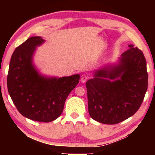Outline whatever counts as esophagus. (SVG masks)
<instances>
[{
	"instance_id": "34e87169",
	"label": "esophagus",
	"mask_w": 155,
	"mask_h": 155,
	"mask_svg": "<svg viewBox=\"0 0 155 155\" xmlns=\"http://www.w3.org/2000/svg\"><path fill=\"white\" fill-rule=\"evenodd\" d=\"M89 79V76L87 75H86V74H82V76H81V82L82 83H84V82H85L87 80Z\"/></svg>"
}]
</instances>
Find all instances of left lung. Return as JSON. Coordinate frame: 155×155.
<instances>
[{
    "label": "left lung",
    "mask_w": 155,
    "mask_h": 155,
    "mask_svg": "<svg viewBox=\"0 0 155 155\" xmlns=\"http://www.w3.org/2000/svg\"><path fill=\"white\" fill-rule=\"evenodd\" d=\"M117 63L97 70L86 82L90 117L104 124L122 122L136 113L147 90V63L133 44Z\"/></svg>",
    "instance_id": "left-lung-1"
}]
</instances>
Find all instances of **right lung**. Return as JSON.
Listing matches in <instances>:
<instances>
[{
    "label": "right lung",
    "mask_w": 155,
    "mask_h": 155,
    "mask_svg": "<svg viewBox=\"0 0 155 155\" xmlns=\"http://www.w3.org/2000/svg\"><path fill=\"white\" fill-rule=\"evenodd\" d=\"M44 42L41 37H31L15 48L10 59L7 86L14 104L23 116L48 123L61 116L80 75L58 78L39 73L33 57L37 46Z\"/></svg>",
    "instance_id": "right-lung-1"
}]
</instances>
